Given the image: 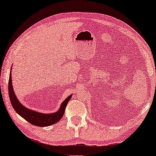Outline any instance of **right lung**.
Instances as JSON below:
<instances>
[{
    "label": "right lung",
    "mask_w": 156,
    "mask_h": 156,
    "mask_svg": "<svg viewBox=\"0 0 156 156\" xmlns=\"http://www.w3.org/2000/svg\"><path fill=\"white\" fill-rule=\"evenodd\" d=\"M8 91H9V97L10 100L11 102L12 107L15 111L22 116L23 119L30 123L31 124L34 126H37L40 127H44L49 126L55 124L57 122L60 120L62 118L66 106L71 99L72 95H70L61 104L60 108L57 111V112L54 114H42V113L36 112L35 111L28 109L24 106L20 104V102L17 99L16 94H15L13 89H12V78H11V73L9 76V83H8Z\"/></svg>",
    "instance_id": "add662e5"
}]
</instances>
